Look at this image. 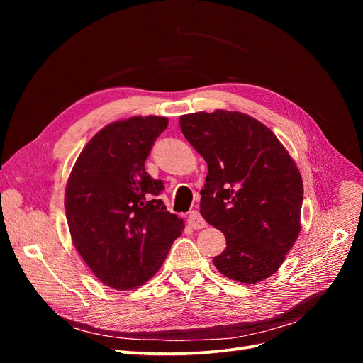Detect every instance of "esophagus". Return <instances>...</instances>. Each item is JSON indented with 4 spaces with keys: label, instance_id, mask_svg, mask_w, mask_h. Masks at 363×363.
I'll return each mask as SVG.
<instances>
[{
    "label": "esophagus",
    "instance_id": "1",
    "mask_svg": "<svg viewBox=\"0 0 363 363\" xmlns=\"http://www.w3.org/2000/svg\"><path fill=\"white\" fill-rule=\"evenodd\" d=\"M188 223L191 225V228H194V230H201V228H204L207 225L206 220L203 219V216L200 215V212H197V211L189 212Z\"/></svg>",
    "mask_w": 363,
    "mask_h": 363
}]
</instances>
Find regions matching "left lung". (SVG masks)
<instances>
[{
	"instance_id": "left-lung-1",
	"label": "left lung",
	"mask_w": 363,
	"mask_h": 363,
	"mask_svg": "<svg viewBox=\"0 0 363 363\" xmlns=\"http://www.w3.org/2000/svg\"><path fill=\"white\" fill-rule=\"evenodd\" d=\"M181 130L207 163L200 213L226 238L213 259L244 284L269 278L300 233L303 181L274 132L249 114H184Z\"/></svg>"
}]
</instances>
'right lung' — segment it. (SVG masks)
I'll return each mask as SVG.
<instances>
[{"label":"right lung","mask_w":363,"mask_h":363,"mask_svg":"<svg viewBox=\"0 0 363 363\" xmlns=\"http://www.w3.org/2000/svg\"><path fill=\"white\" fill-rule=\"evenodd\" d=\"M167 119L135 116L107 125L76 160L65 208L72 241L107 287L130 290L162 266L184 220L157 197L163 181L145 172Z\"/></svg>","instance_id":"1"}]
</instances>
